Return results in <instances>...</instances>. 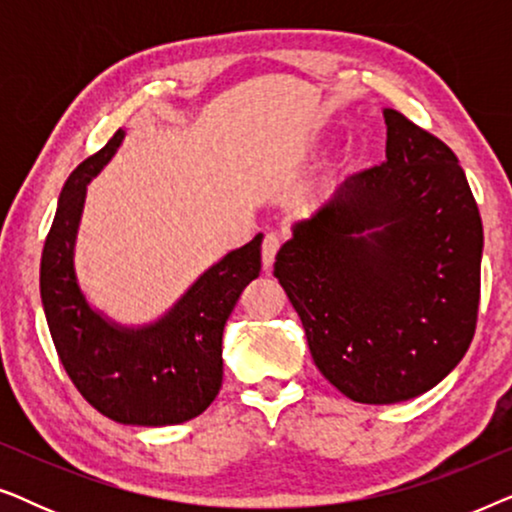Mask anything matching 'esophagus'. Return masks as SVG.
I'll list each match as a JSON object with an SVG mask.
<instances>
[{"mask_svg": "<svg viewBox=\"0 0 512 512\" xmlns=\"http://www.w3.org/2000/svg\"><path fill=\"white\" fill-rule=\"evenodd\" d=\"M279 247H282V237L277 233H268L263 240V247H261V256H263V268L268 270L272 263H275V256Z\"/></svg>", "mask_w": 512, "mask_h": 512, "instance_id": "34e87169", "label": "esophagus"}]
</instances>
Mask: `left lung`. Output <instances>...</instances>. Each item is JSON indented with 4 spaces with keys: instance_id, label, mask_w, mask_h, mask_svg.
<instances>
[{
    "instance_id": "obj_1",
    "label": "left lung",
    "mask_w": 512,
    "mask_h": 512,
    "mask_svg": "<svg viewBox=\"0 0 512 512\" xmlns=\"http://www.w3.org/2000/svg\"><path fill=\"white\" fill-rule=\"evenodd\" d=\"M387 160L291 226L275 277L321 375L356 403L415 398L475 333L482 221L457 156L384 109Z\"/></svg>"
}]
</instances>
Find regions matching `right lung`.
<instances>
[{"instance_id":"obj_1","label":"right lung","mask_w":512,"mask_h":512,"mask_svg":"<svg viewBox=\"0 0 512 512\" xmlns=\"http://www.w3.org/2000/svg\"><path fill=\"white\" fill-rule=\"evenodd\" d=\"M123 139L121 128L62 186L41 254V305L69 380L95 410L118 424H181L205 412L219 394L223 328L244 286L261 275L263 235L228 251L149 324L128 326L97 310L76 275V235L88 184Z\"/></svg>"}]
</instances>
